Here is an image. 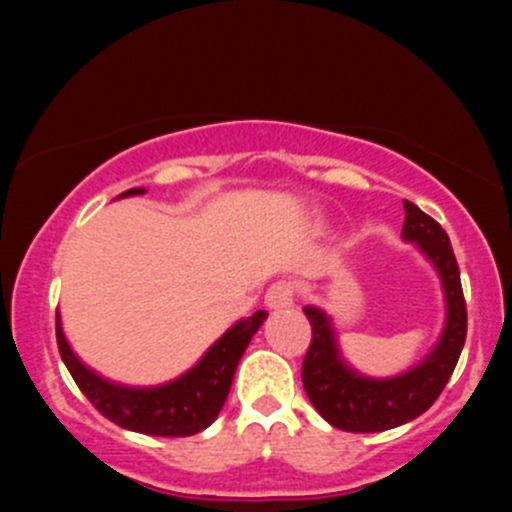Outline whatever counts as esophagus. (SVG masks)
<instances>
[{"label":"esophagus","mask_w":512,"mask_h":512,"mask_svg":"<svg viewBox=\"0 0 512 512\" xmlns=\"http://www.w3.org/2000/svg\"><path fill=\"white\" fill-rule=\"evenodd\" d=\"M269 308L279 310V308H289L296 301V286L291 281H274L272 286L267 289V296H264Z\"/></svg>","instance_id":"esophagus-1"}]
</instances>
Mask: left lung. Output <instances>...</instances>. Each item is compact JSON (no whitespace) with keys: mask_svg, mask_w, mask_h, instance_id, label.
Here are the masks:
<instances>
[{"mask_svg":"<svg viewBox=\"0 0 512 512\" xmlns=\"http://www.w3.org/2000/svg\"><path fill=\"white\" fill-rule=\"evenodd\" d=\"M402 238L411 240L436 264L443 279L448 322L436 349L409 373L390 380L363 378L339 358L330 320L322 310L305 308L310 320L308 351L303 358V387L313 407L334 428L351 433H378L416 419L440 397L452 370L460 361L467 337V303H464L460 267L448 233L440 223L404 199Z\"/></svg>","mask_w":512,"mask_h":512,"instance_id":"left-lung-1","label":"left lung"}]
</instances>
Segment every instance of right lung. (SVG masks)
Here are the masks:
<instances>
[{
    "mask_svg": "<svg viewBox=\"0 0 512 512\" xmlns=\"http://www.w3.org/2000/svg\"><path fill=\"white\" fill-rule=\"evenodd\" d=\"M132 195H144V190L134 187V190L122 192L120 197ZM264 317H267V310H257L255 315L236 322L182 378L161 387H146V390L108 383L101 375L88 370L64 339L60 313L55 320V332L64 366L72 373L74 383L79 385L88 402L101 411L105 419L127 431L146 433V436L182 438L204 431L219 416L240 356L248 349L252 334L260 330Z\"/></svg>",
    "mask_w": 512,
    "mask_h": 512,
    "instance_id": "add662e5",
    "label": "right lung"
}]
</instances>
